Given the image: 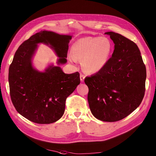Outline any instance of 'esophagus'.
<instances>
[{
    "instance_id": "esophagus-1",
    "label": "esophagus",
    "mask_w": 156,
    "mask_h": 156,
    "mask_svg": "<svg viewBox=\"0 0 156 156\" xmlns=\"http://www.w3.org/2000/svg\"><path fill=\"white\" fill-rule=\"evenodd\" d=\"M85 78V75H84L83 73H81L80 74V79H81V81L83 82L84 81V79Z\"/></svg>"
}]
</instances>
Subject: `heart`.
Listing matches in <instances>:
<instances>
[{
  "mask_svg": "<svg viewBox=\"0 0 156 156\" xmlns=\"http://www.w3.org/2000/svg\"><path fill=\"white\" fill-rule=\"evenodd\" d=\"M112 46L105 37H87L79 39L73 45L70 62L82 61L83 69L87 73L98 72L105 66L111 54Z\"/></svg>",
  "mask_w": 156,
  "mask_h": 156,
  "instance_id": "obj_1",
  "label": "heart"
}]
</instances>
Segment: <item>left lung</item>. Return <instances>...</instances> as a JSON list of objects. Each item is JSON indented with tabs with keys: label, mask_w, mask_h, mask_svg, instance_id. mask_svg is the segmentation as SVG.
<instances>
[{
	"label": "left lung",
	"mask_w": 156,
	"mask_h": 156,
	"mask_svg": "<svg viewBox=\"0 0 156 156\" xmlns=\"http://www.w3.org/2000/svg\"><path fill=\"white\" fill-rule=\"evenodd\" d=\"M115 44L102 69L84 79L92 115L104 122L124 119L137 108L145 92L146 70L138 46L119 33L105 32Z\"/></svg>",
	"instance_id": "obj_1"
}]
</instances>
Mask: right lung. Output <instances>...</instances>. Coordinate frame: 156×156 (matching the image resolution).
Wrapping results in <instances>:
<instances>
[{
  "label": "right lung",
  "instance_id": "right-lung-1",
  "mask_svg": "<svg viewBox=\"0 0 156 156\" xmlns=\"http://www.w3.org/2000/svg\"><path fill=\"white\" fill-rule=\"evenodd\" d=\"M72 36L51 31H40L23 42L9 68L11 100L21 115L36 124H51L64 115L66 98L80 84L78 72L66 74L59 66H50L45 72L32 67L31 59L37 44L50 45L59 56L58 64L67 62Z\"/></svg>",
  "mask_w": 156,
  "mask_h": 156
}]
</instances>
